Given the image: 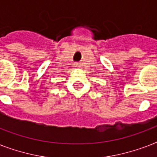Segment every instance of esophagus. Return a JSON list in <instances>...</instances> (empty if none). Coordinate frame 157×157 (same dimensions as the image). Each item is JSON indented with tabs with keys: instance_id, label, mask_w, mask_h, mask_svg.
<instances>
[{
	"instance_id": "obj_1",
	"label": "esophagus",
	"mask_w": 157,
	"mask_h": 157,
	"mask_svg": "<svg viewBox=\"0 0 157 157\" xmlns=\"http://www.w3.org/2000/svg\"><path fill=\"white\" fill-rule=\"evenodd\" d=\"M76 67H78V64H76Z\"/></svg>"
}]
</instances>
